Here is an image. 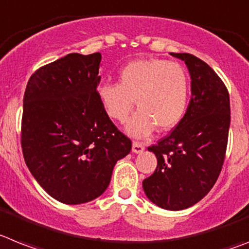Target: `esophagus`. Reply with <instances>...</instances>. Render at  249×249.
I'll return each mask as SVG.
<instances>
[{"label": "esophagus", "mask_w": 249, "mask_h": 249, "mask_svg": "<svg viewBox=\"0 0 249 249\" xmlns=\"http://www.w3.org/2000/svg\"><path fill=\"white\" fill-rule=\"evenodd\" d=\"M145 150V146L142 145L141 142H133L132 143V152L135 154H141Z\"/></svg>", "instance_id": "34e87169"}]
</instances>
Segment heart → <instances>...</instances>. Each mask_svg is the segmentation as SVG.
<instances>
[{
	"instance_id": "1",
	"label": "heart",
	"mask_w": 249,
	"mask_h": 249,
	"mask_svg": "<svg viewBox=\"0 0 249 249\" xmlns=\"http://www.w3.org/2000/svg\"><path fill=\"white\" fill-rule=\"evenodd\" d=\"M98 98L106 113L124 122L136 106L140 108L127 124V132L145 137L157 127L173 129L188 109L190 84L186 70L178 63L146 59L127 64L120 71L118 83L99 84Z\"/></svg>"
}]
</instances>
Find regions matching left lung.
<instances>
[{"mask_svg": "<svg viewBox=\"0 0 249 249\" xmlns=\"http://www.w3.org/2000/svg\"><path fill=\"white\" fill-rule=\"evenodd\" d=\"M185 61L191 99L181 122L169 136L148 147L156 155L155 173L142 181L157 207L182 210L201 200L222 171L229 124V93L207 63L188 53H170Z\"/></svg>", "mask_w": 249, "mask_h": 249, "instance_id": "1", "label": "left lung"}]
</instances>
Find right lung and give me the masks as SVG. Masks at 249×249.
Listing matches in <instances>:
<instances>
[{"label":"right lung","instance_id":"add662e5","mask_svg":"<svg viewBox=\"0 0 249 249\" xmlns=\"http://www.w3.org/2000/svg\"><path fill=\"white\" fill-rule=\"evenodd\" d=\"M101 60V53L68 54L36 70L23 95V159L39 185L64 204L103 194L132 147L98 98Z\"/></svg>","mask_w":249,"mask_h":249}]
</instances>
